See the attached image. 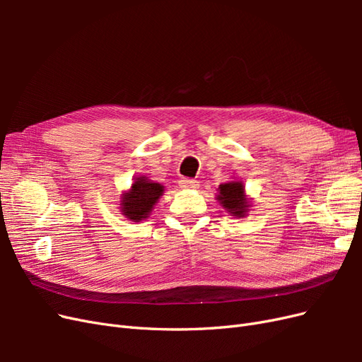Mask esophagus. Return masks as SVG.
Returning a JSON list of instances; mask_svg holds the SVG:
<instances>
[{
    "mask_svg": "<svg viewBox=\"0 0 362 362\" xmlns=\"http://www.w3.org/2000/svg\"><path fill=\"white\" fill-rule=\"evenodd\" d=\"M199 182L196 180H192V178H182L180 180V187L181 189H198Z\"/></svg>",
    "mask_w": 362,
    "mask_h": 362,
    "instance_id": "34e87169",
    "label": "esophagus"
}]
</instances>
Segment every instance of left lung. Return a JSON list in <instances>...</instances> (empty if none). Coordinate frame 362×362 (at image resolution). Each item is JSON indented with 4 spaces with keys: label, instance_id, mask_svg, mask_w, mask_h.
Returning a JSON list of instances; mask_svg holds the SVG:
<instances>
[{
    "label": "left lung",
    "instance_id": "left-lung-1",
    "mask_svg": "<svg viewBox=\"0 0 362 362\" xmlns=\"http://www.w3.org/2000/svg\"><path fill=\"white\" fill-rule=\"evenodd\" d=\"M217 199L222 202L223 208H226L228 213H231L237 217H243V214L247 211L246 208L249 205L245 198V187L240 181H231L226 184H221V187H218Z\"/></svg>",
    "mask_w": 362,
    "mask_h": 362
}]
</instances>
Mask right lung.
<instances>
[{"instance_id":"right-lung-1","label":"right lung","mask_w":362,"mask_h":362,"mask_svg":"<svg viewBox=\"0 0 362 362\" xmlns=\"http://www.w3.org/2000/svg\"><path fill=\"white\" fill-rule=\"evenodd\" d=\"M163 193V185L139 177L131 185V190L122 198V214L129 221H145Z\"/></svg>"}]
</instances>
